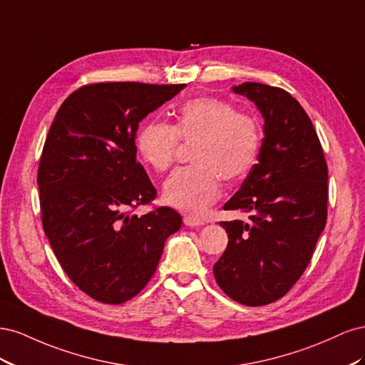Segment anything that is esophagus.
<instances>
[{
    "label": "esophagus",
    "mask_w": 365,
    "mask_h": 365,
    "mask_svg": "<svg viewBox=\"0 0 365 365\" xmlns=\"http://www.w3.org/2000/svg\"><path fill=\"white\" fill-rule=\"evenodd\" d=\"M184 224L187 227H201V225H204V220L192 217V216H185L184 217Z\"/></svg>",
    "instance_id": "1"
}]
</instances>
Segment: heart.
Segmentation results:
<instances>
[{"instance_id":"b5f03b06","label":"heart","mask_w":365,"mask_h":365,"mask_svg":"<svg viewBox=\"0 0 365 365\" xmlns=\"http://www.w3.org/2000/svg\"><path fill=\"white\" fill-rule=\"evenodd\" d=\"M180 140L195 143V168L175 172L164 182V202L180 212L200 216L220 195V180L236 181L256 161L260 134L256 120L231 103L197 97L181 105L173 125L150 121L137 135L141 158L153 170L165 172L175 163Z\"/></svg>"}]
</instances>
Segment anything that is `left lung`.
Segmentation results:
<instances>
[{
    "label": "left lung",
    "mask_w": 365,
    "mask_h": 365,
    "mask_svg": "<svg viewBox=\"0 0 365 365\" xmlns=\"http://www.w3.org/2000/svg\"><path fill=\"white\" fill-rule=\"evenodd\" d=\"M233 93L260 111L263 140L239 192L225 210L250 213L248 222H220L228 245L215 263V279L247 306L279 300L302 277L327 219V164L302 105L277 86L245 82Z\"/></svg>",
    "instance_id": "obj_1"
}]
</instances>
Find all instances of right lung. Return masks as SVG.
<instances>
[{
	"label": "right lung",
	"instance_id": "obj_1",
	"mask_svg": "<svg viewBox=\"0 0 365 365\" xmlns=\"http://www.w3.org/2000/svg\"><path fill=\"white\" fill-rule=\"evenodd\" d=\"M185 83L85 85L61 105L38 169L43 231L70 280L108 304L135 297L155 272L164 242L181 228L173 208H129L157 196L137 161L138 123Z\"/></svg>",
	"mask_w": 365,
	"mask_h": 365
}]
</instances>
